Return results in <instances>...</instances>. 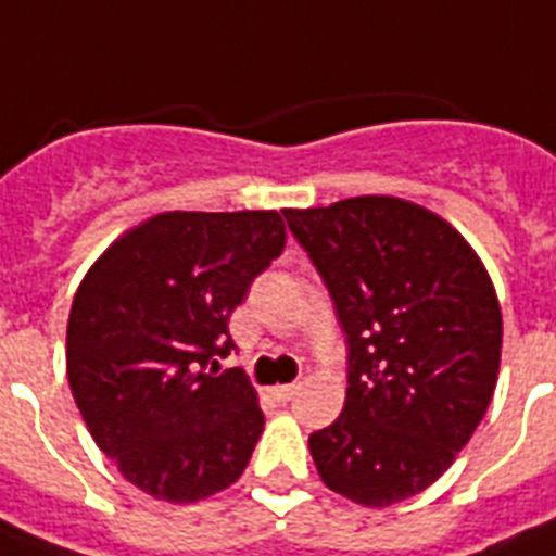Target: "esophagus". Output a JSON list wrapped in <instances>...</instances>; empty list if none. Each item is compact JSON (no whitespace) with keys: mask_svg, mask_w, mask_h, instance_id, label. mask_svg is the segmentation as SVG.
Segmentation results:
<instances>
[{"mask_svg":"<svg viewBox=\"0 0 556 556\" xmlns=\"http://www.w3.org/2000/svg\"><path fill=\"white\" fill-rule=\"evenodd\" d=\"M298 389H301V387H298V383H287V387H275L273 394H275V397H278V401L287 403V401H292V397H295Z\"/></svg>","mask_w":556,"mask_h":556,"instance_id":"obj_1","label":"esophagus"}]
</instances>
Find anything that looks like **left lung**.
<instances>
[{"label": "left lung", "instance_id": "obj_1", "mask_svg": "<svg viewBox=\"0 0 556 556\" xmlns=\"http://www.w3.org/2000/svg\"><path fill=\"white\" fill-rule=\"evenodd\" d=\"M327 283L350 343L346 403L309 434L320 480L357 506L415 497L483 420L503 315L469 241L392 195L283 210Z\"/></svg>", "mask_w": 556, "mask_h": 556}]
</instances>
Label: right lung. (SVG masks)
I'll use <instances>...</instances> for the list:
<instances>
[{
  "label": "right lung",
  "instance_id": "right-lung-1",
  "mask_svg": "<svg viewBox=\"0 0 556 556\" xmlns=\"http://www.w3.org/2000/svg\"><path fill=\"white\" fill-rule=\"evenodd\" d=\"M275 210L159 213L87 269L67 320V380L96 446L124 480L195 503L244 475L264 432L241 369L206 371L236 350L229 315L281 255Z\"/></svg>",
  "mask_w": 556,
  "mask_h": 556
}]
</instances>
